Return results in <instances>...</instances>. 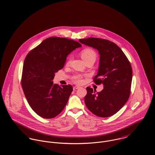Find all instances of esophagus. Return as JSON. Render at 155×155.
<instances>
[{"label": "esophagus", "mask_w": 155, "mask_h": 155, "mask_svg": "<svg viewBox=\"0 0 155 155\" xmlns=\"http://www.w3.org/2000/svg\"><path fill=\"white\" fill-rule=\"evenodd\" d=\"M80 87V86H74V87H73V89L75 91V90H77V89H79Z\"/></svg>", "instance_id": "esophagus-1"}]
</instances>
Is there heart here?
I'll return each mask as SVG.
<instances>
[{"label": "heart", "mask_w": 155, "mask_h": 155, "mask_svg": "<svg viewBox=\"0 0 155 155\" xmlns=\"http://www.w3.org/2000/svg\"><path fill=\"white\" fill-rule=\"evenodd\" d=\"M81 58L84 61H87L91 58L96 59V53L93 51L92 49L91 48H85L83 50H82L81 53ZM74 80L77 83H81V75H76L74 77Z\"/></svg>", "instance_id": "heart-1"}]
</instances>
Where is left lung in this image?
Segmentation results:
<instances>
[{"label":"left lung","mask_w":155,"mask_h":155,"mask_svg":"<svg viewBox=\"0 0 155 155\" xmlns=\"http://www.w3.org/2000/svg\"><path fill=\"white\" fill-rule=\"evenodd\" d=\"M79 41L98 50L99 66L93 81L103 84L104 89L96 93L92 88H86L84 102L87 108L97 116L108 117L118 112L127 101L132 79L130 63L123 51L110 41L89 38Z\"/></svg>","instance_id":"left-lung-1"}]
</instances>
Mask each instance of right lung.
I'll return each instance as SVG.
<instances>
[{
	"instance_id": "1",
	"label": "right lung",
	"mask_w": 155,
	"mask_h": 155,
	"mask_svg": "<svg viewBox=\"0 0 155 155\" xmlns=\"http://www.w3.org/2000/svg\"><path fill=\"white\" fill-rule=\"evenodd\" d=\"M82 45L59 37L44 40L27 55L23 68L21 86L31 109L44 119L59 114L73 91L70 84H53L55 73L62 69L66 58Z\"/></svg>"
}]
</instances>
